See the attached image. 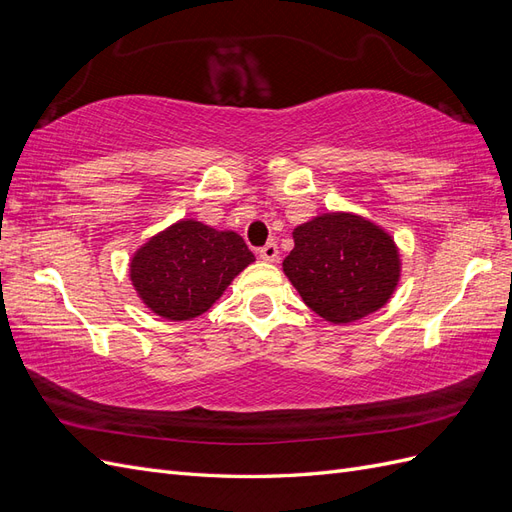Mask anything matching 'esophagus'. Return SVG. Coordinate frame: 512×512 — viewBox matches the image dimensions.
<instances>
[{
  "label": "esophagus",
  "instance_id": "34e87169",
  "mask_svg": "<svg viewBox=\"0 0 512 512\" xmlns=\"http://www.w3.org/2000/svg\"><path fill=\"white\" fill-rule=\"evenodd\" d=\"M258 256L265 260V262H275L277 256H280V250H277V243L269 241L267 245H262L260 250H258Z\"/></svg>",
  "mask_w": 512,
  "mask_h": 512
}]
</instances>
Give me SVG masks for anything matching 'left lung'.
Returning <instances> with one entry per match:
<instances>
[{
    "label": "left lung",
    "instance_id": "1",
    "mask_svg": "<svg viewBox=\"0 0 512 512\" xmlns=\"http://www.w3.org/2000/svg\"><path fill=\"white\" fill-rule=\"evenodd\" d=\"M284 273L305 305L333 324L361 320L391 299L401 262L395 241L354 213H322L292 232Z\"/></svg>",
    "mask_w": 512,
    "mask_h": 512
}]
</instances>
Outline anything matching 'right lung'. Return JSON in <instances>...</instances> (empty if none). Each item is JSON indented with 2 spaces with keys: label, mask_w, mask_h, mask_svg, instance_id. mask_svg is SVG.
Listing matches in <instances>:
<instances>
[{
  "label": "right lung",
  "mask_w": 512,
  "mask_h": 512,
  "mask_svg": "<svg viewBox=\"0 0 512 512\" xmlns=\"http://www.w3.org/2000/svg\"><path fill=\"white\" fill-rule=\"evenodd\" d=\"M252 262L237 232L181 220L138 247L130 280L153 314L179 322L205 314Z\"/></svg>",
  "instance_id": "right-lung-1"
}]
</instances>
